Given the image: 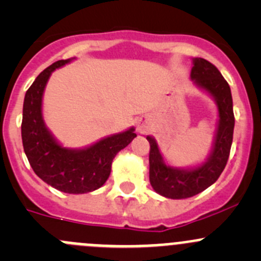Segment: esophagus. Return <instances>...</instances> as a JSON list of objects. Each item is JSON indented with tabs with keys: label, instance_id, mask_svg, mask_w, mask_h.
Masks as SVG:
<instances>
[{
	"label": "esophagus",
	"instance_id": "1",
	"mask_svg": "<svg viewBox=\"0 0 261 261\" xmlns=\"http://www.w3.org/2000/svg\"><path fill=\"white\" fill-rule=\"evenodd\" d=\"M136 126H138V131L139 133H145L147 130V122L144 118H140V120H138V123H136Z\"/></svg>",
	"mask_w": 261,
	"mask_h": 261
}]
</instances>
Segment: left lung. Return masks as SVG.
Instances as JSON below:
<instances>
[{
    "label": "left lung",
    "mask_w": 261,
    "mask_h": 261,
    "mask_svg": "<svg viewBox=\"0 0 261 261\" xmlns=\"http://www.w3.org/2000/svg\"><path fill=\"white\" fill-rule=\"evenodd\" d=\"M191 78L199 88L211 94L218 109L217 133L207 162L193 169L169 167L163 160L155 139L146 138L150 144V184L156 193L172 199L189 198L212 186L227 164L232 144L235 117L228 83L212 63L202 58L193 59Z\"/></svg>",
    "instance_id": "1"
}]
</instances>
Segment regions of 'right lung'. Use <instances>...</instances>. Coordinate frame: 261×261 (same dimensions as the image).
<instances>
[{"mask_svg":"<svg viewBox=\"0 0 261 261\" xmlns=\"http://www.w3.org/2000/svg\"><path fill=\"white\" fill-rule=\"evenodd\" d=\"M70 60L53 63L26 91L21 138L29 163L40 179L64 193L82 194L103 186L110 177L116 154L127 146L136 134L131 127L84 149H67L53 138L41 114L43 93L53 70Z\"/></svg>","mask_w":261,"mask_h":261,"instance_id":"add662e5","label":"right lung"}]
</instances>
